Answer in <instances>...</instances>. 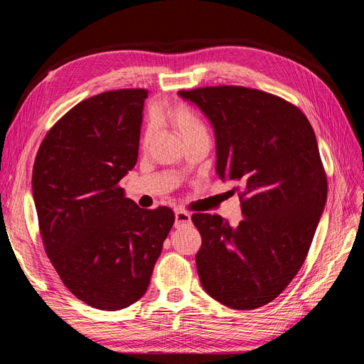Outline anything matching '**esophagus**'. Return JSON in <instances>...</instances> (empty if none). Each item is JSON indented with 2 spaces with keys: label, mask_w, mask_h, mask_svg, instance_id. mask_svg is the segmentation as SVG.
Segmentation results:
<instances>
[{
  "label": "esophagus",
  "mask_w": 364,
  "mask_h": 364,
  "mask_svg": "<svg viewBox=\"0 0 364 364\" xmlns=\"http://www.w3.org/2000/svg\"><path fill=\"white\" fill-rule=\"evenodd\" d=\"M174 217H176V222L174 226L176 228H181V226H186L191 223V215L188 213L182 211V209H176L174 211Z\"/></svg>",
  "instance_id": "34e87169"
}]
</instances>
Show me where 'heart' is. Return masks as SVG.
<instances>
[{"label":"heart","instance_id":"b5f03b06","mask_svg":"<svg viewBox=\"0 0 364 364\" xmlns=\"http://www.w3.org/2000/svg\"><path fill=\"white\" fill-rule=\"evenodd\" d=\"M155 118L162 121V123H168L183 142L200 136H208L206 126L200 117L190 106L183 103H168L162 106L155 114ZM153 134H155V126H153V123H149L144 130V135H142V144H147Z\"/></svg>","mask_w":364,"mask_h":364}]
</instances>
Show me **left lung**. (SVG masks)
Returning <instances> with one entry per match:
<instances>
[{"instance_id":"1","label":"left lung","mask_w":364,"mask_h":364,"mask_svg":"<svg viewBox=\"0 0 364 364\" xmlns=\"http://www.w3.org/2000/svg\"><path fill=\"white\" fill-rule=\"evenodd\" d=\"M211 121L215 170L237 183L245 218L193 214L205 291L234 310L278 297L299 272L323 213L326 174L314 130L299 107L245 86L179 91Z\"/></svg>"}]
</instances>
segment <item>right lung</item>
<instances>
[{
    "label": "right lung",
    "mask_w": 364,
    "mask_h": 364,
    "mask_svg": "<svg viewBox=\"0 0 364 364\" xmlns=\"http://www.w3.org/2000/svg\"><path fill=\"white\" fill-rule=\"evenodd\" d=\"M149 91L86 98L43 138L33 165V199L43 247L77 299L117 311L147 291L174 223L167 206L142 209L119 181L135 167Z\"/></svg>",
    "instance_id": "obj_1"
}]
</instances>
